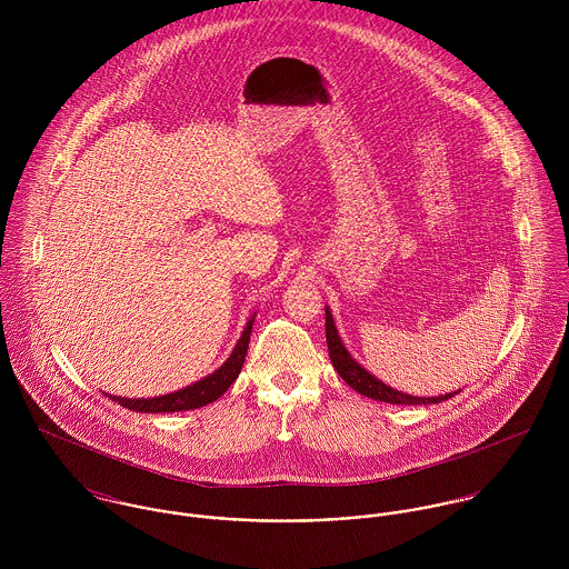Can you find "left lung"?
<instances>
[{
	"instance_id": "obj_1",
	"label": "left lung",
	"mask_w": 569,
	"mask_h": 569,
	"mask_svg": "<svg viewBox=\"0 0 569 569\" xmlns=\"http://www.w3.org/2000/svg\"><path fill=\"white\" fill-rule=\"evenodd\" d=\"M326 343H328V355L332 361V368L337 370V375L359 395L375 399V401H383L390 406H427V403H440L451 399L453 395H445V397H431V399H422V397H411L406 392H399L386 383H381L377 377H372L366 368H361L352 355L346 350L337 326L332 322L330 311L326 309Z\"/></svg>"
}]
</instances>
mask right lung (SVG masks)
<instances>
[{"label": "right lung", "instance_id": "1", "mask_svg": "<svg viewBox=\"0 0 569 569\" xmlns=\"http://www.w3.org/2000/svg\"><path fill=\"white\" fill-rule=\"evenodd\" d=\"M251 326H253V316L249 318V322L244 325L243 335L237 341L232 355L228 357V361L214 370L212 375L203 377L201 381L177 390L172 395H163L156 399H124V397H109L116 403H120L127 409L133 411H144V413H158V411H186V409H197V407L214 403L241 375L243 368L244 355H247V346H249V335H251Z\"/></svg>", "mask_w": 569, "mask_h": 569}]
</instances>
